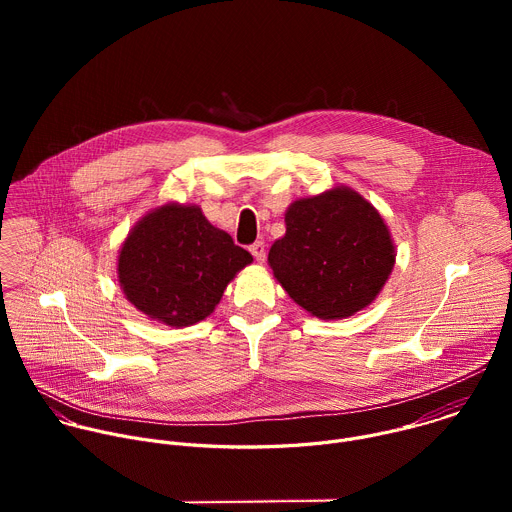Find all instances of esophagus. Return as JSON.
I'll use <instances>...</instances> for the list:
<instances>
[{"label": "esophagus", "mask_w": 512, "mask_h": 512, "mask_svg": "<svg viewBox=\"0 0 512 512\" xmlns=\"http://www.w3.org/2000/svg\"><path fill=\"white\" fill-rule=\"evenodd\" d=\"M249 251L253 253V257H255L257 263H263V261H265V243H263V241H255V243L249 247Z\"/></svg>", "instance_id": "34e87169"}]
</instances>
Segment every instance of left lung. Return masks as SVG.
<instances>
[{
	"mask_svg": "<svg viewBox=\"0 0 512 512\" xmlns=\"http://www.w3.org/2000/svg\"><path fill=\"white\" fill-rule=\"evenodd\" d=\"M269 267L287 296L322 320L367 308L395 265V245L379 210L348 186L291 202L285 235Z\"/></svg>",
	"mask_w": 512,
	"mask_h": 512,
	"instance_id": "obj_1",
	"label": "left lung"
}]
</instances>
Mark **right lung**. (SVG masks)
<instances>
[{"label": "right lung", "instance_id": "1", "mask_svg": "<svg viewBox=\"0 0 512 512\" xmlns=\"http://www.w3.org/2000/svg\"><path fill=\"white\" fill-rule=\"evenodd\" d=\"M253 261L194 204L168 202L129 231L117 259L125 298L148 318L184 328L210 316L229 281Z\"/></svg>", "mask_w": 512, "mask_h": 512}]
</instances>
